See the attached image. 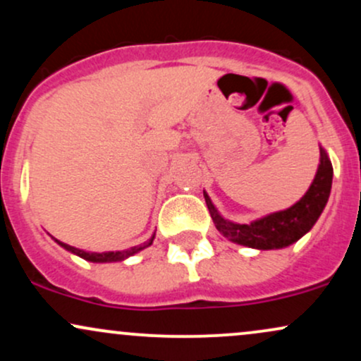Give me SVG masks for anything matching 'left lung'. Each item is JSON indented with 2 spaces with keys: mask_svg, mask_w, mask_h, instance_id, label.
<instances>
[{
  "mask_svg": "<svg viewBox=\"0 0 361 361\" xmlns=\"http://www.w3.org/2000/svg\"><path fill=\"white\" fill-rule=\"evenodd\" d=\"M331 183H333V164L324 149H321V164L312 185L307 193L287 210L267 215L251 224H234L219 215L209 195L204 193V197L210 217L224 238L256 250H279L299 241L302 235L309 233L327 204Z\"/></svg>",
  "mask_w": 361,
  "mask_h": 361,
  "instance_id": "obj_1",
  "label": "left lung"
}]
</instances>
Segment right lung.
<instances>
[{
    "mask_svg": "<svg viewBox=\"0 0 361 361\" xmlns=\"http://www.w3.org/2000/svg\"><path fill=\"white\" fill-rule=\"evenodd\" d=\"M152 239H154V235H152V238L149 239L147 243L140 244V246H134V247H130V250H126V251H115V252H114V251H110V252H86V251H82V250H78V247L69 246V244H66V243L57 241V239H56V243L59 244V246L64 247V250H68V251L74 252V255L81 256L82 259L93 261V263H105V261H120V259L127 258V256L135 255V252H139L140 250H144V247L149 246V244L152 243Z\"/></svg>",
    "mask_w": 361,
    "mask_h": 361,
    "instance_id": "right-lung-1",
    "label": "right lung"
}]
</instances>
